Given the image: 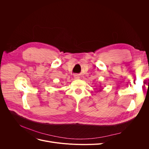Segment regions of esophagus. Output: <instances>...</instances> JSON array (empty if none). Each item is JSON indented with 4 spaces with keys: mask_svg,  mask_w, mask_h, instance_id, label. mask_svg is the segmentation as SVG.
Listing matches in <instances>:
<instances>
[{
    "mask_svg": "<svg viewBox=\"0 0 149 149\" xmlns=\"http://www.w3.org/2000/svg\"><path fill=\"white\" fill-rule=\"evenodd\" d=\"M74 78L75 79H79V76L78 75H74Z\"/></svg>",
    "mask_w": 149,
    "mask_h": 149,
    "instance_id": "1",
    "label": "esophagus"
}]
</instances>
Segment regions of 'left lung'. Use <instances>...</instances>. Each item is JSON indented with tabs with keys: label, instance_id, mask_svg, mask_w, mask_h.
Masks as SVG:
<instances>
[{
	"label": "left lung",
	"instance_id": "left-lung-1",
	"mask_svg": "<svg viewBox=\"0 0 149 149\" xmlns=\"http://www.w3.org/2000/svg\"><path fill=\"white\" fill-rule=\"evenodd\" d=\"M100 89H99V91H101V90L102 89V88H101V86H100Z\"/></svg>",
	"mask_w": 149,
	"mask_h": 149
}]
</instances>
